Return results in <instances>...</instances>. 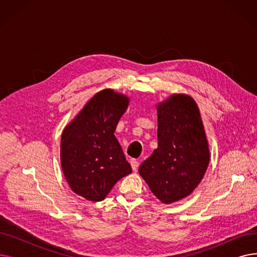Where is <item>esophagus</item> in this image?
Here are the masks:
<instances>
[{
    "label": "esophagus",
    "mask_w": 257,
    "mask_h": 257,
    "mask_svg": "<svg viewBox=\"0 0 257 257\" xmlns=\"http://www.w3.org/2000/svg\"><path fill=\"white\" fill-rule=\"evenodd\" d=\"M130 165H131V168H132L133 171H137L138 168H139V166H140V163H139V161H138L137 159H131Z\"/></svg>",
    "instance_id": "obj_1"
}]
</instances>
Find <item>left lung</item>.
I'll return each mask as SVG.
<instances>
[{
	"instance_id": "obj_1",
	"label": "left lung",
	"mask_w": 257,
	"mask_h": 257,
	"mask_svg": "<svg viewBox=\"0 0 257 257\" xmlns=\"http://www.w3.org/2000/svg\"><path fill=\"white\" fill-rule=\"evenodd\" d=\"M158 147L139 173L161 203L190 196L203 179L210 160L199 107L186 93H173L156 105Z\"/></svg>"
}]
</instances>
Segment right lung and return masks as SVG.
<instances>
[{
    "mask_svg": "<svg viewBox=\"0 0 257 257\" xmlns=\"http://www.w3.org/2000/svg\"><path fill=\"white\" fill-rule=\"evenodd\" d=\"M129 98L105 88L97 92L61 134L60 161L71 190L99 202L132 170L114 131L127 110Z\"/></svg>",
    "mask_w": 257,
    "mask_h": 257,
    "instance_id": "1",
    "label": "right lung"
}]
</instances>
